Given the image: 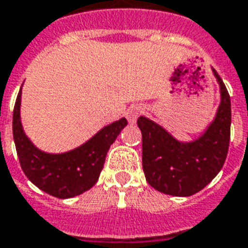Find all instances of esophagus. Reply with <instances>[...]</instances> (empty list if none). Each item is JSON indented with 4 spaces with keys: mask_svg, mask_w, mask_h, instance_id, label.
I'll return each instance as SVG.
<instances>
[{
    "mask_svg": "<svg viewBox=\"0 0 248 248\" xmlns=\"http://www.w3.org/2000/svg\"><path fill=\"white\" fill-rule=\"evenodd\" d=\"M142 112H143V107L140 106V105H133V106H130L127 108V111H126V118L129 121L130 124H136L138 117L141 115Z\"/></svg>",
    "mask_w": 248,
    "mask_h": 248,
    "instance_id": "34e87169",
    "label": "esophagus"
}]
</instances>
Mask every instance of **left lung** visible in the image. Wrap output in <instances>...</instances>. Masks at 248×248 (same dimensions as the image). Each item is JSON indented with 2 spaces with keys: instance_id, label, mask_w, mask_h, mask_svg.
Here are the masks:
<instances>
[{
  "instance_id": "left-lung-1",
  "label": "left lung",
  "mask_w": 248,
  "mask_h": 248,
  "mask_svg": "<svg viewBox=\"0 0 248 248\" xmlns=\"http://www.w3.org/2000/svg\"><path fill=\"white\" fill-rule=\"evenodd\" d=\"M220 88L214 121L202 136L183 142L146 117L137 124L142 133V168L149 184L161 193L188 197L207 186L226 161L231 129V100L224 83L212 70Z\"/></svg>"
}]
</instances>
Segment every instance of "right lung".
<instances>
[{
    "label": "right lung",
    "instance_id": "1",
    "mask_svg": "<svg viewBox=\"0 0 248 248\" xmlns=\"http://www.w3.org/2000/svg\"><path fill=\"white\" fill-rule=\"evenodd\" d=\"M21 90L13 111V138L25 176L39 189L59 199H71L93 188L103 169L108 149L127 124L126 118L107 124L72 150L46 153L34 146L24 131L20 114Z\"/></svg>",
    "mask_w": 248,
    "mask_h": 248
}]
</instances>
